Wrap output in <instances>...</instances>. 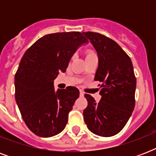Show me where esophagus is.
<instances>
[{
	"label": "esophagus",
	"instance_id": "obj_1",
	"mask_svg": "<svg viewBox=\"0 0 156 156\" xmlns=\"http://www.w3.org/2000/svg\"><path fill=\"white\" fill-rule=\"evenodd\" d=\"M79 93H80V96H84V92H83V90H81L79 91Z\"/></svg>",
	"mask_w": 156,
	"mask_h": 156
}]
</instances>
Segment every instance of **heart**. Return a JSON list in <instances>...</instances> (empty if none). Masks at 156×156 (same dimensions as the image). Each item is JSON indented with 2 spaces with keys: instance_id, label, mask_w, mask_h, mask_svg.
<instances>
[{
  "instance_id": "b5f03b06",
  "label": "heart",
  "mask_w": 156,
  "mask_h": 156,
  "mask_svg": "<svg viewBox=\"0 0 156 156\" xmlns=\"http://www.w3.org/2000/svg\"><path fill=\"white\" fill-rule=\"evenodd\" d=\"M87 56H93V55H95V52H93V51H91V50H88V51H87ZM86 56V57H87Z\"/></svg>"
}]
</instances>
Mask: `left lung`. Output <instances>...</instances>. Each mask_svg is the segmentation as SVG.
Returning <instances> with one entry per match:
<instances>
[{
  "mask_svg": "<svg viewBox=\"0 0 156 156\" xmlns=\"http://www.w3.org/2000/svg\"><path fill=\"white\" fill-rule=\"evenodd\" d=\"M97 52L99 66L95 80L102 83L101 100L88 94L83 111L88 129L96 135H116L126 126L135 105L136 78L129 56L114 40L95 32H83Z\"/></svg>",
  "mask_w": 156,
  "mask_h": 156,
  "instance_id": "8db88e82",
  "label": "left lung"
}]
</instances>
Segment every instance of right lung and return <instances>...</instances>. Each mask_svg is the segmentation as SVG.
<instances>
[{
    "instance_id": "right-lung-1",
    "label": "right lung",
    "mask_w": 156,
    "mask_h": 156,
    "mask_svg": "<svg viewBox=\"0 0 156 156\" xmlns=\"http://www.w3.org/2000/svg\"><path fill=\"white\" fill-rule=\"evenodd\" d=\"M87 43L78 31L48 34L23 55L14 78L15 100L24 122L37 136L52 137L66 127L79 90L74 87L55 90L54 80Z\"/></svg>"
}]
</instances>
